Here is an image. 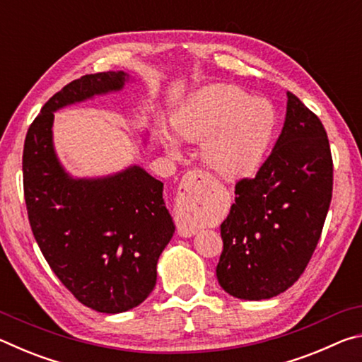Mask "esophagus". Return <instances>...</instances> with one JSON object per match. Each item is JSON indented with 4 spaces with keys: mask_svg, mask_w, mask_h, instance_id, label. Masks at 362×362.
I'll return each mask as SVG.
<instances>
[{
    "mask_svg": "<svg viewBox=\"0 0 362 362\" xmlns=\"http://www.w3.org/2000/svg\"><path fill=\"white\" fill-rule=\"evenodd\" d=\"M207 175L203 170H192L180 183L177 209L180 218L177 222V233L180 236H193L199 228V212L204 204V187Z\"/></svg>",
    "mask_w": 362,
    "mask_h": 362,
    "instance_id": "obj_1",
    "label": "esophagus"
}]
</instances>
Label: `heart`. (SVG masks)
<instances>
[{"label": "heart", "mask_w": 362, "mask_h": 362, "mask_svg": "<svg viewBox=\"0 0 362 362\" xmlns=\"http://www.w3.org/2000/svg\"><path fill=\"white\" fill-rule=\"evenodd\" d=\"M276 115L272 103L231 84H211L196 90L177 108L173 129L188 142H204L203 159L214 173L228 180L244 179L260 168L272 144ZM164 134L170 155L180 142Z\"/></svg>", "instance_id": "heart-1"}]
</instances>
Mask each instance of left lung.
Here are the masks:
<instances>
[{
  "label": "left lung",
  "mask_w": 362,
  "mask_h": 362,
  "mask_svg": "<svg viewBox=\"0 0 362 362\" xmlns=\"http://www.w3.org/2000/svg\"><path fill=\"white\" fill-rule=\"evenodd\" d=\"M332 156L320 118L287 93L284 126L254 179L236 183L220 225L222 289L267 300L289 289L320 241L332 199Z\"/></svg>",
  "instance_id": "obj_1"
}]
</instances>
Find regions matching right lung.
Instances as JSON below:
<instances>
[{"label": "right lung", "mask_w": 362, "mask_h": 362, "mask_svg": "<svg viewBox=\"0 0 362 362\" xmlns=\"http://www.w3.org/2000/svg\"><path fill=\"white\" fill-rule=\"evenodd\" d=\"M132 81L126 71H105L66 84L41 108L23 145V192L35 240L66 289L107 315L136 308L155 289L158 259L175 225L163 182L139 164L107 175H71L54 146V113L119 93ZM140 137L145 148L148 132Z\"/></svg>", "instance_id": "obj_1"}]
</instances>
